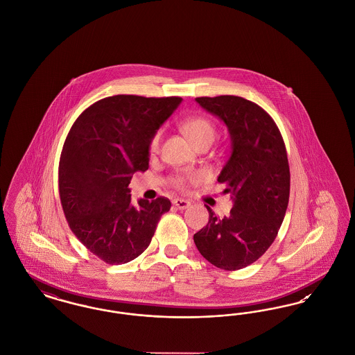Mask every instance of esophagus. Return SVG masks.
Here are the masks:
<instances>
[{
	"instance_id": "34e87169",
	"label": "esophagus",
	"mask_w": 355,
	"mask_h": 355,
	"mask_svg": "<svg viewBox=\"0 0 355 355\" xmlns=\"http://www.w3.org/2000/svg\"><path fill=\"white\" fill-rule=\"evenodd\" d=\"M173 205H174L177 209H180V210H184V209H186V207H189V206H190V201L184 200V198H175V200H173Z\"/></svg>"
}]
</instances>
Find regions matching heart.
I'll return each instance as SVG.
<instances>
[{
    "instance_id": "1",
    "label": "heart",
    "mask_w": 355,
    "mask_h": 355,
    "mask_svg": "<svg viewBox=\"0 0 355 355\" xmlns=\"http://www.w3.org/2000/svg\"><path fill=\"white\" fill-rule=\"evenodd\" d=\"M182 130L186 137L190 139V142L197 148L206 142H213L216 137V129L213 123L209 119H202V117H196L185 121L182 123ZM159 133H155L153 135L150 142H149V153L155 154L158 152L159 148ZM200 181V175L197 173H187V174H181L177 175L171 180V185L175 189L185 190L190 184H194Z\"/></svg>"
}]
</instances>
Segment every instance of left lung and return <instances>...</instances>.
Instances as JSON below:
<instances>
[{
	"label": "left lung",
	"mask_w": 355,
	"mask_h": 355,
	"mask_svg": "<svg viewBox=\"0 0 355 355\" xmlns=\"http://www.w3.org/2000/svg\"><path fill=\"white\" fill-rule=\"evenodd\" d=\"M227 126L232 154L218 175L226 184L233 209L194 234L205 259L223 270H239L270 248L285 218L290 194V169L284 138L274 119L257 103L236 96L196 98Z\"/></svg>",
	"instance_id": "left-lung-1"
}]
</instances>
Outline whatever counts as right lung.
Instances as JSON below:
<instances>
[{
	"label": "right lung",
	"instance_id": "add662e5",
	"mask_svg": "<svg viewBox=\"0 0 355 355\" xmlns=\"http://www.w3.org/2000/svg\"><path fill=\"white\" fill-rule=\"evenodd\" d=\"M181 97L119 94L94 102L65 139L58 190L69 227L85 248L110 265L133 261L152 242L168 198L132 205L135 171L149 168V142Z\"/></svg>",
	"mask_w": 355,
	"mask_h": 355
}]
</instances>
